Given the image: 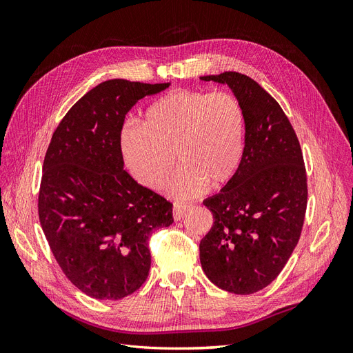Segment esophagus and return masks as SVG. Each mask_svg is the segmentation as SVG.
I'll return each instance as SVG.
<instances>
[{
  "instance_id": "1",
  "label": "esophagus",
  "mask_w": 353,
  "mask_h": 353,
  "mask_svg": "<svg viewBox=\"0 0 353 353\" xmlns=\"http://www.w3.org/2000/svg\"><path fill=\"white\" fill-rule=\"evenodd\" d=\"M188 209H190L188 205H183V203H176V205H174V219L175 221H181V218L185 215V212Z\"/></svg>"
}]
</instances>
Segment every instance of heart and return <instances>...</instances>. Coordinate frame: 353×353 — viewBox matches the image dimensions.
Instances as JSON below:
<instances>
[{
	"label": "heart",
	"instance_id": "obj_1",
	"mask_svg": "<svg viewBox=\"0 0 353 353\" xmlns=\"http://www.w3.org/2000/svg\"><path fill=\"white\" fill-rule=\"evenodd\" d=\"M119 144L126 168L148 190L162 188L175 160L168 193L185 200L205 187H223L237 174L245 113L231 92L178 90L148 105L143 123H125Z\"/></svg>",
	"mask_w": 353,
	"mask_h": 353
}]
</instances>
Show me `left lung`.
I'll use <instances>...</instances> for the list:
<instances>
[{
	"label": "left lung",
	"mask_w": 353,
	"mask_h": 353,
	"mask_svg": "<svg viewBox=\"0 0 353 353\" xmlns=\"http://www.w3.org/2000/svg\"><path fill=\"white\" fill-rule=\"evenodd\" d=\"M200 79L228 85L245 113L237 174L203 201L213 225L200 241V263L222 290L252 294L279 276L301 237L307 203L301 144L280 104L252 78L223 72Z\"/></svg>",
	"instance_id": "8db88e82"
}]
</instances>
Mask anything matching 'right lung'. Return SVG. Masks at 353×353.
Segmentation results:
<instances>
[{"mask_svg": "<svg viewBox=\"0 0 353 353\" xmlns=\"http://www.w3.org/2000/svg\"><path fill=\"white\" fill-rule=\"evenodd\" d=\"M110 79L88 91L52 134L38 213L61 271L82 293L117 301L150 271L148 239L174 222L172 203L123 169L121 131L138 100L169 87Z\"/></svg>", "mask_w": 353, "mask_h": 353, "instance_id": "obj_1", "label": "right lung"}]
</instances>
